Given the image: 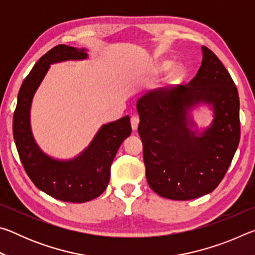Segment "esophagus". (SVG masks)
Segmentation results:
<instances>
[{
  "label": "esophagus",
  "instance_id": "1",
  "mask_svg": "<svg viewBox=\"0 0 255 255\" xmlns=\"http://www.w3.org/2000/svg\"><path fill=\"white\" fill-rule=\"evenodd\" d=\"M130 123H131L132 130H136V129L138 128V124H139V118L136 117V116H133V117H131V119H130Z\"/></svg>",
  "mask_w": 255,
  "mask_h": 255
}]
</instances>
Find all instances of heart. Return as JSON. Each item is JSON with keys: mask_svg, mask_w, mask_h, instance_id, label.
Here are the masks:
<instances>
[{"mask_svg": "<svg viewBox=\"0 0 255 255\" xmlns=\"http://www.w3.org/2000/svg\"><path fill=\"white\" fill-rule=\"evenodd\" d=\"M171 66H172V63L171 62H162L161 64H158L157 71L158 72H165L167 70H170ZM182 76H183L182 67L178 66V67H175L174 70H173V72L171 73L170 79H171V81L176 82V81H180L181 79H182Z\"/></svg>", "mask_w": 255, "mask_h": 255, "instance_id": "b5f03b06", "label": "heart"}]
</instances>
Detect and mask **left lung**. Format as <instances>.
I'll use <instances>...</instances> for the list:
<instances>
[{
	"label": "left lung",
	"mask_w": 255,
	"mask_h": 255,
	"mask_svg": "<svg viewBox=\"0 0 255 255\" xmlns=\"http://www.w3.org/2000/svg\"><path fill=\"white\" fill-rule=\"evenodd\" d=\"M213 106V125L200 136L189 130L187 109ZM146 179L154 192L190 200L218 187L240 143V99L234 81L213 51L202 47V62L187 85L154 91L137 101Z\"/></svg>",
	"instance_id": "left-lung-1"
}]
</instances>
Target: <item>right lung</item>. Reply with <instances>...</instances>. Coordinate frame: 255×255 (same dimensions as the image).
I'll return each instance as SVG.
<instances>
[{
    "mask_svg": "<svg viewBox=\"0 0 255 255\" xmlns=\"http://www.w3.org/2000/svg\"><path fill=\"white\" fill-rule=\"evenodd\" d=\"M88 57L84 49L66 45L51 48L38 60L25 77L13 115V137L21 163L30 180L55 199L86 202L101 195L110 180V167L120 145L131 133L130 118L102 126L92 143L72 161H56L41 152L30 129V107L33 94L50 64Z\"/></svg>",
    "mask_w": 255,
    "mask_h": 255,
    "instance_id": "obj_1",
    "label": "right lung"
}]
</instances>
